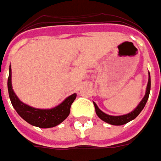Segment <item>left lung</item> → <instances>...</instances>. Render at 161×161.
<instances>
[{
  "label": "left lung",
  "instance_id": "obj_1",
  "mask_svg": "<svg viewBox=\"0 0 161 161\" xmlns=\"http://www.w3.org/2000/svg\"><path fill=\"white\" fill-rule=\"evenodd\" d=\"M150 90H151V76H150L149 73V78H148V84H147V87H146V92H145V97L143 98V99L140 101V103L138 104V106L132 111V112L129 113L127 114H123V115H119V116H113V115H109V114H107L104 112H102L99 108L98 106L96 105L95 102H93L95 107V111H96V114L97 115L99 116L102 121L104 122H108L109 124H112V125H123V124H126L127 122H130L132 120H134L139 114L140 112L144 109L145 108V104L148 100V98H149L150 94Z\"/></svg>",
  "mask_w": 161,
  "mask_h": 161
}]
</instances>
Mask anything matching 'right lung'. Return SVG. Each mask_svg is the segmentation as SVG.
Returning <instances> with one entry per match:
<instances>
[{"label":"right lung","mask_w":161,"mask_h":161,"mask_svg":"<svg viewBox=\"0 0 161 161\" xmlns=\"http://www.w3.org/2000/svg\"><path fill=\"white\" fill-rule=\"evenodd\" d=\"M8 70H9V74L8 78V91L9 99L13 108L16 109L17 114L25 121L33 126L47 129V128H53L54 126H57L58 124L63 122L69 116L71 104L74 102L76 97V93L69 96L60 105L51 109H39V108H32L23 103L14 92L12 89L10 67Z\"/></svg>","instance_id":"add662e5"}]
</instances>
